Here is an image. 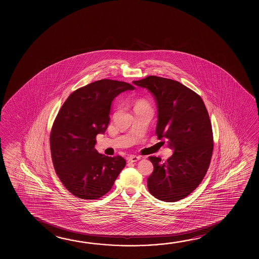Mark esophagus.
Returning a JSON list of instances; mask_svg holds the SVG:
<instances>
[{"instance_id":"1","label":"esophagus","mask_w":259,"mask_h":259,"mask_svg":"<svg viewBox=\"0 0 259 259\" xmlns=\"http://www.w3.org/2000/svg\"><path fill=\"white\" fill-rule=\"evenodd\" d=\"M141 157L138 156V155H131V156L128 158V161H130V162H136V161H138L140 160Z\"/></svg>"}]
</instances>
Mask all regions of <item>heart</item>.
Segmentation results:
<instances>
[{
    "label": "heart",
    "instance_id": "1",
    "mask_svg": "<svg viewBox=\"0 0 259 259\" xmlns=\"http://www.w3.org/2000/svg\"><path fill=\"white\" fill-rule=\"evenodd\" d=\"M148 103L146 100H144L143 98H139L136 99V101L134 102V109L136 110L137 108H141V107H148Z\"/></svg>",
    "mask_w": 259,
    "mask_h": 259
}]
</instances>
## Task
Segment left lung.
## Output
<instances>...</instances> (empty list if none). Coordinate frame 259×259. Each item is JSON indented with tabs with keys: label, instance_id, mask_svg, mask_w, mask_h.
<instances>
[{
	"label": "left lung",
	"instance_id": "left-lung-1",
	"mask_svg": "<svg viewBox=\"0 0 259 259\" xmlns=\"http://www.w3.org/2000/svg\"><path fill=\"white\" fill-rule=\"evenodd\" d=\"M134 84L148 89L154 97L155 134L174 150L166 161L149 157L153 164L147 179L149 191L160 200L178 201L199 186L210 164L214 143L208 111L200 96L178 81L149 76Z\"/></svg>",
	"mask_w": 259,
	"mask_h": 259
}]
</instances>
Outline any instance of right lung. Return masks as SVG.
Masks as SVG:
<instances>
[{
	"mask_svg": "<svg viewBox=\"0 0 259 259\" xmlns=\"http://www.w3.org/2000/svg\"><path fill=\"white\" fill-rule=\"evenodd\" d=\"M133 89L123 81H95L70 94L56 116L50 136L52 162L60 182L79 199L106 194L126 164L122 156L98 153L95 144L109 123L114 98Z\"/></svg>",
	"mask_w": 259,
	"mask_h": 259,
	"instance_id": "obj_1",
	"label": "right lung"
}]
</instances>
